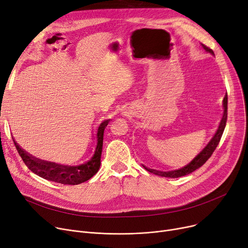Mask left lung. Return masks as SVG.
Instances as JSON below:
<instances>
[{"instance_id": "obj_1", "label": "left lung", "mask_w": 248, "mask_h": 248, "mask_svg": "<svg viewBox=\"0 0 248 248\" xmlns=\"http://www.w3.org/2000/svg\"><path fill=\"white\" fill-rule=\"evenodd\" d=\"M203 48L205 49V51L214 54L213 51L211 49H209L208 47H206L205 45H202ZM223 108H224V112H223V116L222 119L220 121L219 126H218V129L216 131V133L214 134L213 138L209 141V143L206 145L205 148L203 149L193 160L192 161L187 164L186 166L182 167L181 169H177V170H173V171H158V170H154V169H150L143 166L147 171L155 174V175H159V176H163V177H170V178H178L181 176H185L187 174H190L193 171H195L196 169L200 168L203 164H204L207 160L210 158V156L212 155V153L214 152V150L216 149L218 143H219L221 136L223 134V131L226 125V121H227V95L224 97L223 99Z\"/></svg>"}]
</instances>
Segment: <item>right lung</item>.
<instances>
[{"mask_svg":"<svg viewBox=\"0 0 248 248\" xmlns=\"http://www.w3.org/2000/svg\"><path fill=\"white\" fill-rule=\"evenodd\" d=\"M108 123L109 120H104L98 127L97 146L93 157L88 161L77 166L61 165L55 162H49L45 161V160L38 159L24 151V149H22L14 139L13 141L18 150L19 155L23 159L27 167L37 174L38 176L64 185H77L89 180L98 172L101 164L102 148H103L104 130Z\"/></svg>","mask_w":248,"mask_h":248,"instance_id":"1","label":"right lung"}]
</instances>
